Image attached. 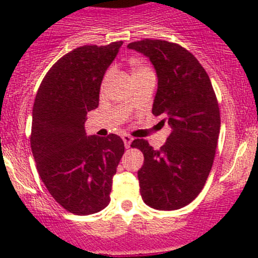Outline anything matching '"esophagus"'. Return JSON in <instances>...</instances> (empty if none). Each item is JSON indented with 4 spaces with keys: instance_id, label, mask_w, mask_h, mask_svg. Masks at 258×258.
<instances>
[{
    "instance_id": "esophagus-1",
    "label": "esophagus",
    "mask_w": 258,
    "mask_h": 258,
    "mask_svg": "<svg viewBox=\"0 0 258 258\" xmlns=\"http://www.w3.org/2000/svg\"><path fill=\"white\" fill-rule=\"evenodd\" d=\"M122 140H123V144H124V146H126L127 148L130 147L131 142L134 141V139H132V137L130 136V135H123V136H122Z\"/></svg>"
}]
</instances>
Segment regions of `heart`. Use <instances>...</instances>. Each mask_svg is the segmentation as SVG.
<instances>
[{
	"mask_svg": "<svg viewBox=\"0 0 258 258\" xmlns=\"http://www.w3.org/2000/svg\"><path fill=\"white\" fill-rule=\"evenodd\" d=\"M144 70H148V67L145 66L144 63H141V62H139V61H132L131 62V72H132V74H136V72L144 71ZM110 75H111V72H108V74L105 76V79H103V85H106V83L108 82V80H110Z\"/></svg>",
	"mask_w": 258,
	"mask_h": 258,
	"instance_id": "1",
	"label": "heart"
}]
</instances>
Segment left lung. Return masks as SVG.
<instances>
[{
  "mask_svg": "<svg viewBox=\"0 0 258 258\" xmlns=\"http://www.w3.org/2000/svg\"><path fill=\"white\" fill-rule=\"evenodd\" d=\"M127 47L145 54L155 67L152 113L171 127L160 150L146 140L131 145L145 157L137 172L142 200L155 210L182 209L204 188L215 158L221 117L212 83L196 57L176 43L146 38Z\"/></svg>",
  "mask_w": 258,
  "mask_h": 258,
  "instance_id": "1",
  "label": "left lung"
}]
</instances>
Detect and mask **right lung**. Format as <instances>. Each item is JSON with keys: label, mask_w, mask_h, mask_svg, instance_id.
I'll return each instance as SVG.
<instances>
[{"label": "right lung", "mask_w": 258, "mask_h": 258, "mask_svg": "<svg viewBox=\"0 0 258 258\" xmlns=\"http://www.w3.org/2000/svg\"><path fill=\"white\" fill-rule=\"evenodd\" d=\"M122 41L82 46L58 59L46 74L32 110L31 148L40 177L64 210L86 216L110 204L112 178L124 145L117 135L87 136V112L100 100L106 70Z\"/></svg>", "instance_id": "obj_1"}]
</instances>
